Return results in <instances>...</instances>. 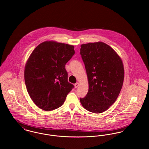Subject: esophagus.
I'll list each match as a JSON object with an SVG mask.
<instances>
[{"instance_id":"34e87169","label":"esophagus","mask_w":149,"mask_h":149,"mask_svg":"<svg viewBox=\"0 0 149 149\" xmlns=\"http://www.w3.org/2000/svg\"><path fill=\"white\" fill-rule=\"evenodd\" d=\"M78 86H79V83H78V82L74 84V87H75L76 88H77V87H78Z\"/></svg>"}]
</instances>
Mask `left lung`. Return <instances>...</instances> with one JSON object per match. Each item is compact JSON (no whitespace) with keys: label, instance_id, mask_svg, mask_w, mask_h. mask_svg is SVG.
I'll use <instances>...</instances> for the list:
<instances>
[{"label":"left lung","instance_id":"8db88e82","mask_svg":"<svg viewBox=\"0 0 149 149\" xmlns=\"http://www.w3.org/2000/svg\"><path fill=\"white\" fill-rule=\"evenodd\" d=\"M80 54L85 64L88 91L80 98L87 110L100 113L117 99L123 84L124 67L117 53L104 42L82 44Z\"/></svg>","mask_w":149,"mask_h":149}]
</instances>
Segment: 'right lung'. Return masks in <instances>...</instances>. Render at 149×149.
I'll list each match as a JSON object with an SVG mask.
<instances>
[{
    "instance_id": "1",
    "label": "right lung",
    "mask_w": 149,
    "mask_h": 149,
    "mask_svg": "<svg viewBox=\"0 0 149 149\" xmlns=\"http://www.w3.org/2000/svg\"><path fill=\"white\" fill-rule=\"evenodd\" d=\"M74 53L73 45L50 41L32 52L26 64L24 81L30 97L40 109L59 108L74 87L68 81L65 65Z\"/></svg>"
}]
</instances>
